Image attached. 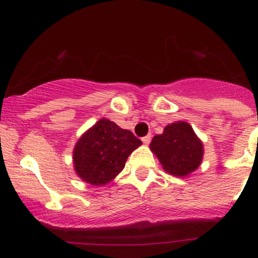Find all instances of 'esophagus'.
<instances>
[{
	"label": "esophagus",
	"mask_w": 258,
	"mask_h": 258,
	"mask_svg": "<svg viewBox=\"0 0 258 258\" xmlns=\"http://www.w3.org/2000/svg\"><path fill=\"white\" fill-rule=\"evenodd\" d=\"M151 140H152V137L150 136V135H147V136L142 137V142H144L145 145H148L151 142Z\"/></svg>",
	"instance_id": "34e87169"
}]
</instances>
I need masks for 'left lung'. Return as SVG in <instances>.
<instances>
[{
    "mask_svg": "<svg viewBox=\"0 0 258 258\" xmlns=\"http://www.w3.org/2000/svg\"><path fill=\"white\" fill-rule=\"evenodd\" d=\"M151 150L166 172L187 176L201 165L204 145L187 122H175L165 127L162 135L152 139Z\"/></svg>",
    "mask_w": 258,
    "mask_h": 258,
    "instance_id": "8db88e82",
    "label": "left lung"
}]
</instances>
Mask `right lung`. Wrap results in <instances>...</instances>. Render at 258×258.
Instances as JSON below:
<instances>
[{"label": "right lung", "mask_w": 258, "mask_h": 258, "mask_svg": "<svg viewBox=\"0 0 258 258\" xmlns=\"http://www.w3.org/2000/svg\"><path fill=\"white\" fill-rule=\"evenodd\" d=\"M141 145V140L131 131L102 118L77 142L75 171L88 183L106 184L123 170L128 156Z\"/></svg>", "instance_id": "obj_1"}]
</instances>
